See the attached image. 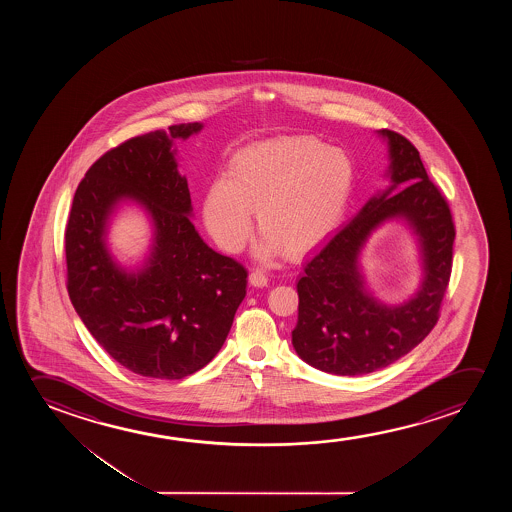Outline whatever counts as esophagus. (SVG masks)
<instances>
[{
    "label": "esophagus",
    "instance_id": "esophagus-1",
    "mask_svg": "<svg viewBox=\"0 0 512 512\" xmlns=\"http://www.w3.org/2000/svg\"><path fill=\"white\" fill-rule=\"evenodd\" d=\"M250 285H253V287H266L267 285V276L264 271H260V269H255L252 274H250Z\"/></svg>",
    "mask_w": 512,
    "mask_h": 512
}]
</instances>
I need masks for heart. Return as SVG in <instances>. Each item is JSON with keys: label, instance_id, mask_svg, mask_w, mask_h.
I'll list each match as a JSON object with an SVG mask.
<instances>
[{"label": "heart", "instance_id": "heart-1", "mask_svg": "<svg viewBox=\"0 0 512 512\" xmlns=\"http://www.w3.org/2000/svg\"><path fill=\"white\" fill-rule=\"evenodd\" d=\"M353 182V162L339 148L306 136L257 141L232 155L227 178L211 183L204 224L224 250L238 252L252 231L250 211H257L264 236L255 255L273 259L283 250L299 257L343 220Z\"/></svg>", "mask_w": 512, "mask_h": 512}]
</instances>
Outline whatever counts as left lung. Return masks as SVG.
Returning a JSON list of instances; mask_svg holds the SVG:
<instances>
[{
	"label": "left lung",
	"mask_w": 512,
	"mask_h": 512,
	"mask_svg": "<svg viewBox=\"0 0 512 512\" xmlns=\"http://www.w3.org/2000/svg\"><path fill=\"white\" fill-rule=\"evenodd\" d=\"M388 147L386 178L348 224L311 253L297 280L294 350L306 364L337 376H362L407 355L434 329L448 287L455 225L420 152L399 133L378 131ZM402 221L417 239L421 285L399 305L379 302L366 285L361 255L371 234Z\"/></svg>",
	"instance_id": "1"
}]
</instances>
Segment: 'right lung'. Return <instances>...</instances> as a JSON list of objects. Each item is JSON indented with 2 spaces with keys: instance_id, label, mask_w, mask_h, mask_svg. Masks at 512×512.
<instances>
[{
  "instance_id": "add662e5",
  "label": "right lung",
  "mask_w": 512,
  "mask_h": 512,
  "mask_svg": "<svg viewBox=\"0 0 512 512\" xmlns=\"http://www.w3.org/2000/svg\"><path fill=\"white\" fill-rule=\"evenodd\" d=\"M201 122L136 136L106 152L78 185L66 225L71 304L110 357L145 378L182 379L224 346L246 295L245 267L204 243L192 222L176 141ZM133 203L153 236L136 267L107 243L112 218Z\"/></svg>"
}]
</instances>
